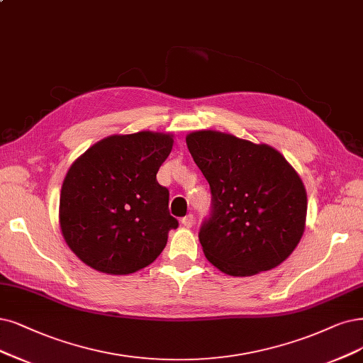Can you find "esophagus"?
Returning a JSON list of instances; mask_svg holds the SVG:
<instances>
[{
  "label": "esophagus",
  "instance_id": "1",
  "mask_svg": "<svg viewBox=\"0 0 363 363\" xmlns=\"http://www.w3.org/2000/svg\"><path fill=\"white\" fill-rule=\"evenodd\" d=\"M181 223H182L185 227H193V224H194V216H193V213H189V216H185V217L181 220Z\"/></svg>",
  "mask_w": 363,
  "mask_h": 363
}]
</instances>
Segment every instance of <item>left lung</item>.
Instances as JSON below:
<instances>
[{
    "label": "left lung",
    "instance_id": "8db88e82",
    "mask_svg": "<svg viewBox=\"0 0 363 363\" xmlns=\"http://www.w3.org/2000/svg\"><path fill=\"white\" fill-rule=\"evenodd\" d=\"M211 189V213L199 230L206 259L232 277L274 269L305 229L306 191L299 174L272 146L220 131L186 136Z\"/></svg>",
    "mask_w": 363,
    "mask_h": 363
}]
</instances>
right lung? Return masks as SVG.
I'll use <instances>...</instances> for the list:
<instances>
[{"instance_id": "right-lung-1", "label": "right lung", "mask_w": 363, "mask_h": 363, "mask_svg": "<svg viewBox=\"0 0 363 363\" xmlns=\"http://www.w3.org/2000/svg\"><path fill=\"white\" fill-rule=\"evenodd\" d=\"M173 146L170 134L109 136L67 172L60 224L67 245L92 269L127 275L151 264L178 220L157 172Z\"/></svg>"}]
</instances>
